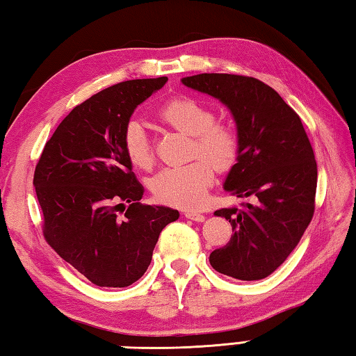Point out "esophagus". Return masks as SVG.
<instances>
[{"label": "esophagus", "instance_id": "34e87169", "mask_svg": "<svg viewBox=\"0 0 356 356\" xmlns=\"http://www.w3.org/2000/svg\"><path fill=\"white\" fill-rule=\"evenodd\" d=\"M184 215H185V218L191 219V221H197V222H202L205 219V215H202V213H199V211H195V210H186Z\"/></svg>", "mask_w": 356, "mask_h": 356}]
</instances>
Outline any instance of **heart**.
Returning <instances> with one entry per match:
<instances>
[{"label": "heart", "mask_w": 356, "mask_h": 356, "mask_svg": "<svg viewBox=\"0 0 356 356\" xmlns=\"http://www.w3.org/2000/svg\"><path fill=\"white\" fill-rule=\"evenodd\" d=\"M159 121L168 127L193 135L191 156L186 165L161 170L151 180L159 202L182 209H196L204 202L215 179L216 168H229L240 151V135L224 121H216L213 108L193 96H177L157 111ZM122 151L134 166L147 170L154 161L151 140L143 124L129 120L122 131Z\"/></svg>", "instance_id": "b5f03b06"}]
</instances>
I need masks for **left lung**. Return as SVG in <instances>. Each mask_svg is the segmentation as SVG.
<instances>
[{
	"label": "left lung",
	"mask_w": 356,
	"mask_h": 356,
	"mask_svg": "<svg viewBox=\"0 0 356 356\" xmlns=\"http://www.w3.org/2000/svg\"><path fill=\"white\" fill-rule=\"evenodd\" d=\"M182 82L230 108L240 151L224 188L252 199L241 209L215 211L229 219L234 235L211 252L210 264L238 280H261L286 260L313 219L318 165L312 143L300 116L255 77L202 73Z\"/></svg>",
	"instance_id": "1"
}]
</instances>
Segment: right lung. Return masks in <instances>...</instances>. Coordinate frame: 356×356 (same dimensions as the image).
<instances>
[{
  "label": "right lung",
  "instance_id": "1",
  "mask_svg": "<svg viewBox=\"0 0 356 356\" xmlns=\"http://www.w3.org/2000/svg\"><path fill=\"white\" fill-rule=\"evenodd\" d=\"M166 81L120 82L76 106L35 166L44 240L98 286L137 282L151 264L160 232L179 218L170 207L140 204L145 188L122 151V131L135 107ZM124 202L129 207L118 213Z\"/></svg>",
  "mask_w": 356,
  "mask_h": 356
}]
</instances>
